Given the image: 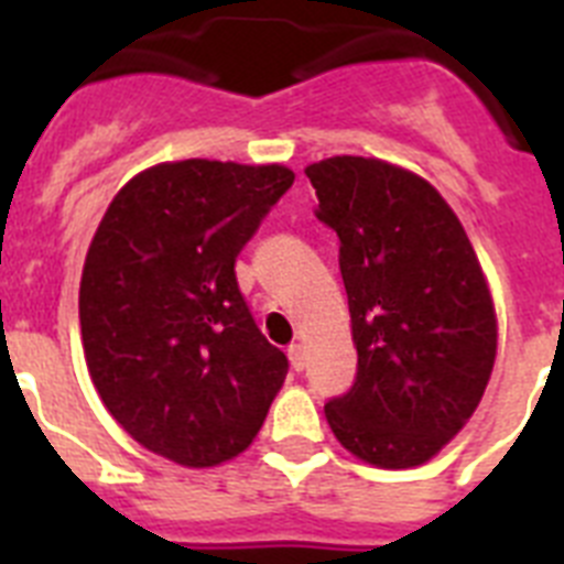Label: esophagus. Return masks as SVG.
I'll list each match as a JSON object with an SVG mask.
<instances>
[{
  "label": "esophagus",
  "mask_w": 564,
  "mask_h": 564,
  "mask_svg": "<svg viewBox=\"0 0 564 564\" xmlns=\"http://www.w3.org/2000/svg\"><path fill=\"white\" fill-rule=\"evenodd\" d=\"M288 358H291L293 370H296V372L305 370L307 356H305V347H302V344H291V347H288Z\"/></svg>",
  "instance_id": "34e87169"
}]
</instances>
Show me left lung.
Listing matches in <instances>:
<instances>
[{
  "instance_id": "obj_1",
  "label": "left lung",
  "mask_w": 564,
  "mask_h": 564,
  "mask_svg": "<svg viewBox=\"0 0 564 564\" xmlns=\"http://www.w3.org/2000/svg\"><path fill=\"white\" fill-rule=\"evenodd\" d=\"M336 231L356 381L325 403L344 449L381 468L421 466L463 430L497 356L477 253L446 200L406 169L327 158L305 169Z\"/></svg>"
}]
</instances>
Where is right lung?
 I'll return each instance as SVG.
<instances>
[{
  "instance_id": "add662e5",
  "label": "right lung",
  "mask_w": 564,
  "mask_h": 564,
  "mask_svg": "<svg viewBox=\"0 0 564 564\" xmlns=\"http://www.w3.org/2000/svg\"><path fill=\"white\" fill-rule=\"evenodd\" d=\"M291 186L276 163L194 158L147 169L109 203L78 293L84 356L109 415L154 455L217 466L265 421L288 358L234 262Z\"/></svg>"
}]
</instances>
